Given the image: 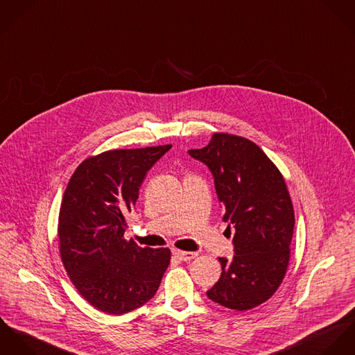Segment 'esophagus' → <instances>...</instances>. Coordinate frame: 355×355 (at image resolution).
I'll return each instance as SVG.
<instances>
[{
  "label": "esophagus",
  "mask_w": 355,
  "mask_h": 355,
  "mask_svg": "<svg viewBox=\"0 0 355 355\" xmlns=\"http://www.w3.org/2000/svg\"><path fill=\"white\" fill-rule=\"evenodd\" d=\"M173 254L175 257H178L180 260H182V261H189V260L195 259L197 256L195 252H185V250H180V249H174Z\"/></svg>",
  "instance_id": "obj_1"
}]
</instances>
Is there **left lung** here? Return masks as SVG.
Listing matches in <instances>:
<instances>
[{
  "mask_svg": "<svg viewBox=\"0 0 355 355\" xmlns=\"http://www.w3.org/2000/svg\"><path fill=\"white\" fill-rule=\"evenodd\" d=\"M189 154L211 170L223 220L236 229V254L219 257L222 275L207 295L225 308L250 311L275 294L288 267L295 218L284 178L257 144L236 135L216 132Z\"/></svg>",
  "mask_w": 355,
  "mask_h": 355,
  "instance_id": "8db88e82",
  "label": "left lung"
}]
</instances>
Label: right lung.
I'll list each match as a JSON object with an SVG mask.
<instances>
[{
  "mask_svg": "<svg viewBox=\"0 0 355 355\" xmlns=\"http://www.w3.org/2000/svg\"><path fill=\"white\" fill-rule=\"evenodd\" d=\"M170 148L109 150L84 159L68 182L58 215L61 260L80 295L101 312L123 315L148 302L170 264L168 248L123 238L125 214Z\"/></svg>",
  "mask_w": 355,
  "mask_h": 355,
  "instance_id": "right-lung-1",
  "label": "right lung"
}]
</instances>
